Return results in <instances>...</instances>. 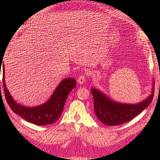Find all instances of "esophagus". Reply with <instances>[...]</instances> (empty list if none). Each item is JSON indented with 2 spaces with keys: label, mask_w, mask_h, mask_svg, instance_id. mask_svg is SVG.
<instances>
[{
  "label": "esophagus",
  "mask_w": 160,
  "mask_h": 160,
  "mask_svg": "<svg viewBox=\"0 0 160 160\" xmlns=\"http://www.w3.org/2000/svg\"><path fill=\"white\" fill-rule=\"evenodd\" d=\"M85 77L84 75H81L79 77L78 79H77V83L80 85H82L85 83Z\"/></svg>",
  "instance_id": "obj_1"
}]
</instances>
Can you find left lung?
Returning <instances> with one entry per match:
<instances>
[{"instance_id": "obj_1", "label": "left lung", "mask_w": 160, "mask_h": 160, "mask_svg": "<svg viewBox=\"0 0 160 160\" xmlns=\"http://www.w3.org/2000/svg\"><path fill=\"white\" fill-rule=\"evenodd\" d=\"M93 97L94 111L97 118L103 123L114 126L128 122L142 112L151 103L153 98L154 85L147 98L138 103H122L111 99L103 92L91 89Z\"/></svg>"}]
</instances>
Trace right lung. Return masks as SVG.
Masks as SVG:
<instances>
[{"instance_id": "right-lung-1", "label": "right lung", "mask_w": 160, "mask_h": 160, "mask_svg": "<svg viewBox=\"0 0 160 160\" xmlns=\"http://www.w3.org/2000/svg\"><path fill=\"white\" fill-rule=\"evenodd\" d=\"M2 76L4 94L9 107L13 112L21 116L28 122L37 125L51 124L59 119L63 110L67 97L71 91L76 86V81L73 78L64 79L58 85L47 102L35 107L30 108L17 103L10 94V92L8 91L4 80V66L3 64Z\"/></svg>"}]
</instances>
